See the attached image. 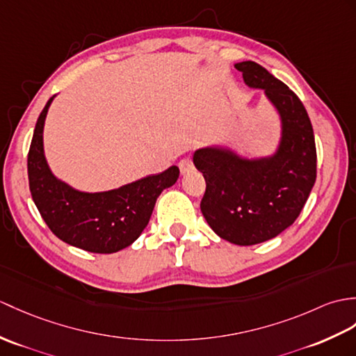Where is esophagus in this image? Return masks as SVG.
Listing matches in <instances>:
<instances>
[{
    "label": "esophagus",
    "mask_w": 356,
    "mask_h": 356,
    "mask_svg": "<svg viewBox=\"0 0 356 356\" xmlns=\"http://www.w3.org/2000/svg\"><path fill=\"white\" fill-rule=\"evenodd\" d=\"M179 168L181 175H188V172H191L194 170V163L189 158H185L179 162Z\"/></svg>",
    "instance_id": "34e87169"
}]
</instances>
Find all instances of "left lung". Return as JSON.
I'll return each instance as SVG.
<instances>
[{
  "instance_id": "left-lung-1",
  "label": "left lung",
  "mask_w": 356,
  "mask_h": 356,
  "mask_svg": "<svg viewBox=\"0 0 356 356\" xmlns=\"http://www.w3.org/2000/svg\"><path fill=\"white\" fill-rule=\"evenodd\" d=\"M235 68L277 111L282 124L277 150L247 159L227 147H204L193 161L206 181L200 209L211 229L232 244L253 245L277 236L299 217L316 184L317 152L299 97L256 62H239Z\"/></svg>"
}]
</instances>
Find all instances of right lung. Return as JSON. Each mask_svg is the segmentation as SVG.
I'll return each instance as SVG.
<instances>
[{"instance_id":"add662e5","label":"right lung","mask_w":356,"mask_h":356,"mask_svg":"<svg viewBox=\"0 0 356 356\" xmlns=\"http://www.w3.org/2000/svg\"><path fill=\"white\" fill-rule=\"evenodd\" d=\"M53 98L39 115L27 158L33 202L63 243L92 253L126 249L143 234L161 193L177 181L179 168L172 165L111 191H77L53 175L44 154V124Z\"/></svg>"}]
</instances>
